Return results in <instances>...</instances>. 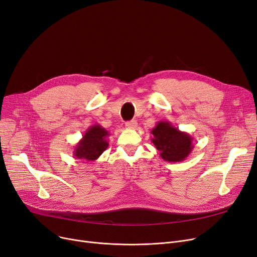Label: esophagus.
<instances>
[{
	"label": "esophagus",
	"mask_w": 257,
	"mask_h": 257,
	"mask_svg": "<svg viewBox=\"0 0 257 257\" xmlns=\"http://www.w3.org/2000/svg\"><path fill=\"white\" fill-rule=\"evenodd\" d=\"M125 126H126L127 128H129V129H136V128L138 127V121L134 120V119L129 120V121H126Z\"/></svg>",
	"instance_id": "34e87169"
}]
</instances>
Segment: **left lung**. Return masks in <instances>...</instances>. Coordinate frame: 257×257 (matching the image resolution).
Instances as JSON below:
<instances>
[{"mask_svg":"<svg viewBox=\"0 0 257 257\" xmlns=\"http://www.w3.org/2000/svg\"><path fill=\"white\" fill-rule=\"evenodd\" d=\"M151 142L159 151L160 157L169 163L183 161L193 150V138L180 131L168 120H160L151 130Z\"/></svg>","mask_w":257,"mask_h":257,"instance_id":"obj_1","label":"left lung"}]
</instances>
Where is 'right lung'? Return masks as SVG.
Instances as JSON below:
<instances>
[{
	"label": "right lung",
	"instance_id": "right-lung-1",
	"mask_svg": "<svg viewBox=\"0 0 257 257\" xmlns=\"http://www.w3.org/2000/svg\"><path fill=\"white\" fill-rule=\"evenodd\" d=\"M110 134L101 125L90 126L74 149V156L83 161H93L108 148L107 138Z\"/></svg>",
	"mask_w": 257,
	"mask_h": 257
}]
</instances>
